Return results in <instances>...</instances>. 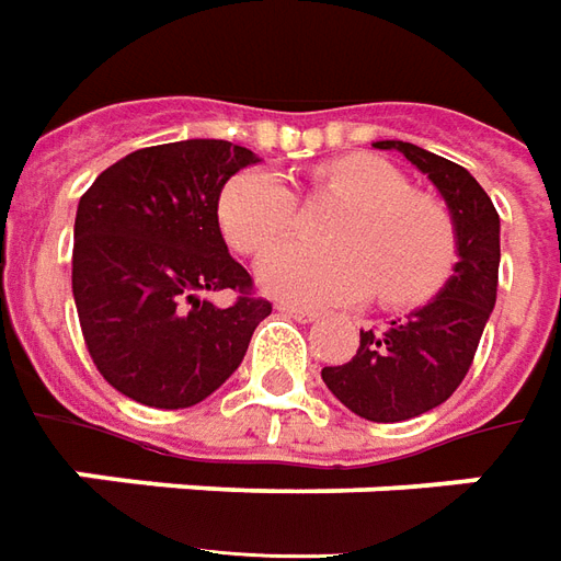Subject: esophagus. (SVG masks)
<instances>
[{"instance_id":"esophagus-1","label":"esophagus","mask_w":561,"mask_h":561,"mask_svg":"<svg viewBox=\"0 0 561 561\" xmlns=\"http://www.w3.org/2000/svg\"><path fill=\"white\" fill-rule=\"evenodd\" d=\"M282 316H288V319L300 321V324H312V321L319 319V312L316 309H307V307H294V304H279L276 307Z\"/></svg>"}]
</instances>
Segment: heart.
Returning <instances> with one entry per match:
<instances>
[{
    "label": "heart",
    "mask_w": 561,
    "mask_h": 561,
    "mask_svg": "<svg viewBox=\"0 0 561 561\" xmlns=\"http://www.w3.org/2000/svg\"><path fill=\"white\" fill-rule=\"evenodd\" d=\"M309 187L346 206L328 221L324 240L276 242L257 261L261 288L300 307H331L379 294L389 307H410L440 288L453 267V227L428 197L410 194L398 167L376 154H343L309 170ZM297 218V197L270 167L237 172L218 197V225L237 252L254 254Z\"/></svg>",
    "instance_id": "b5f03b06"
}]
</instances>
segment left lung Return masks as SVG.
Instances as JSON below:
<instances>
[{
	"mask_svg": "<svg viewBox=\"0 0 561 561\" xmlns=\"http://www.w3.org/2000/svg\"><path fill=\"white\" fill-rule=\"evenodd\" d=\"M401 151L444 197L456 237V264L444 288L386 328L362 331L352 362L324 367L321 379L336 401L367 422L422 416L461 386L499 291L501 218L465 167L413 142H374Z\"/></svg>",
	"mask_w": 561,
	"mask_h": 561,
	"instance_id": "8db88e82",
	"label": "left lung"
}]
</instances>
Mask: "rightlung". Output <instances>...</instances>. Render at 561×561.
<instances>
[{"instance_id":"1","label":"right lung","mask_w":561,"mask_h":561,"mask_svg":"<svg viewBox=\"0 0 561 561\" xmlns=\"http://www.w3.org/2000/svg\"><path fill=\"white\" fill-rule=\"evenodd\" d=\"M257 154L225 139L139 148L78 199L72 294L96 370L145 407L185 410L225 386L273 307L252 297L218 197ZM233 287V308L208 294Z\"/></svg>"}]
</instances>
